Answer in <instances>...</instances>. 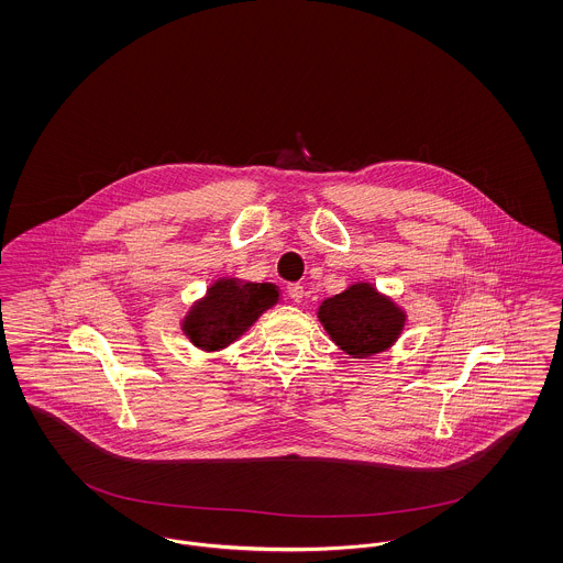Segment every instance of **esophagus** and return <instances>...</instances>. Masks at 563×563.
I'll list each match as a JSON object with an SVG mask.
<instances>
[{
	"label": "esophagus",
	"instance_id": "esophagus-1",
	"mask_svg": "<svg viewBox=\"0 0 563 563\" xmlns=\"http://www.w3.org/2000/svg\"><path fill=\"white\" fill-rule=\"evenodd\" d=\"M287 296L294 300V302H302L303 298V287L302 285H298V283H294V285H289L287 287Z\"/></svg>",
	"mask_w": 563,
	"mask_h": 563
}]
</instances>
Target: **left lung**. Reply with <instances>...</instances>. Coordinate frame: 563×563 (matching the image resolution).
Segmentation results:
<instances>
[{
    "label": "left lung",
    "instance_id": "left-lung-1",
    "mask_svg": "<svg viewBox=\"0 0 563 563\" xmlns=\"http://www.w3.org/2000/svg\"><path fill=\"white\" fill-rule=\"evenodd\" d=\"M317 317L330 339L351 357H371L396 343L405 328V310L371 283H355L323 300Z\"/></svg>",
    "mask_w": 563,
    "mask_h": 563
}]
</instances>
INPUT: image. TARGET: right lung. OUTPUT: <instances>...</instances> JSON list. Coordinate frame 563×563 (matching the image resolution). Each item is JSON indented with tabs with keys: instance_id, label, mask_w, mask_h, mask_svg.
<instances>
[{
	"instance_id": "1",
	"label": "right lung",
	"mask_w": 563,
	"mask_h": 563,
	"mask_svg": "<svg viewBox=\"0 0 563 563\" xmlns=\"http://www.w3.org/2000/svg\"><path fill=\"white\" fill-rule=\"evenodd\" d=\"M278 298V287L272 283L220 278L206 298L190 306L181 321V332L203 351L224 349L235 343Z\"/></svg>"
}]
</instances>
